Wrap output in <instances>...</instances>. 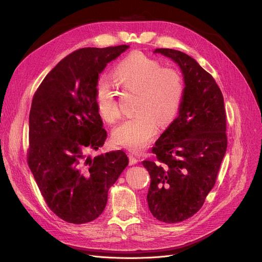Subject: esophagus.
Masks as SVG:
<instances>
[{"mask_svg":"<svg viewBox=\"0 0 262 262\" xmlns=\"http://www.w3.org/2000/svg\"><path fill=\"white\" fill-rule=\"evenodd\" d=\"M138 161H139V159L136 155H134V154L129 155V164H136Z\"/></svg>","mask_w":262,"mask_h":262,"instance_id":"1","label":"esophagus"}]
</instances>
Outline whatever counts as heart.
Masks as SVG:
<instances>
[{"label":"heart","mask_w":262,"mask_h":262,"mask_svg":"<svg viewBox=\"0 0 262 262\" xmlns=\"http://www.w3.org/2000/svg\"><path fill=\"white\" fill-rule=\"evenodd\" d=\"M113 78L124 92L137 94L136 115L114 130L113 140L138 152L156 135L158 123L168 125L178 115L185 94L184 78L175 69L162 68L159 60L141 52L122 58L114 69ZM94 105L107 123H115L121 117L116 95L105 81H100L95 88Z\"/></svg>","instance_id":"heart-1"}]
</instances>
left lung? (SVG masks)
Returning a JSON list of instances; mask_svg holds the SVG:
<instances>
[{
    "instance_id": "1",
    "label": "left lung",
    "mask_w": 262,
    "mask_h": 262,
    "mask_svg": "<svg viewBox=\"0 0 262 262\" xmlns=\"http://www.w3.org/2000/svg\"><path fill=\"white\" fill-rule=\"evenodd\" d=\"M155 53L178 63L186 85L178 117L152 149L157 160L142 162L150 176L149 211L171 224L195 214L215 185L227 148L226 113L214 78L193 58L172 49Z\"/></svg>"
}]
</instances>
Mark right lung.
I'll list each match as a JSON object with an SVG mask.
<instances>
[{"mask_svg":"<svg viewBox=\"0 0 262 262\" xmlns=\"http://www.w3.org/2000/svg\"><path fill=\"white\" fill-rule=\"evenodd\" d=\"M127 48L72 52L33 96L27 163L49 208L68 223L85 224L100 216L109 188L128 164L121 149L88 156L107 137L94 105L99 74Z\"/></svg>","mask_w":262,"mask_h":262,"instance_id":"obj_1","label":"right lung"}]
</instances>
